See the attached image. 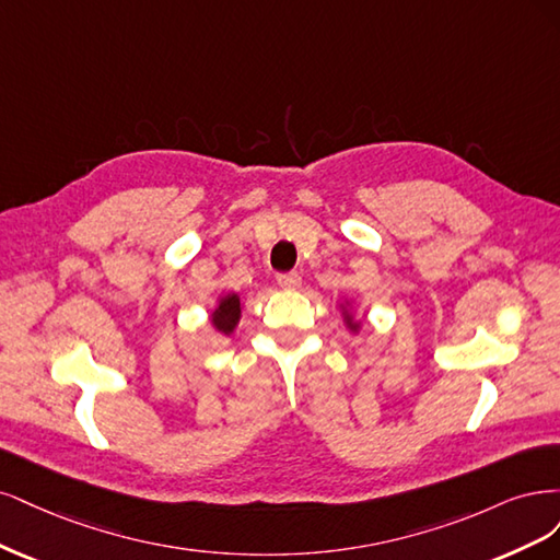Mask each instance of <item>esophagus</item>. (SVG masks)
Listing matches in <instances>:
<instances>
[{
  "label": "esophagus",
  "mask_w": 560,
  "mask_h": 560,
  "mask_svg": "<svg viewBox=\"0 0 560 560\" xmlns=\"http://www.w3.org/2000/svg\"><path fill=\"white\" fill-rule=\"evenodd\" d=\"M277 283L281 288H285V291H295V288H300V283H302V277L298 272H285V275L277 277Z\"/></svg>",
  "instance_id": "1"
}]
</instances>
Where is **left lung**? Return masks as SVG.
I'll return each instance as SVG.
<instances>
[{
    "label": "left lung",
    "mask_w": 560,
    "mask_h": 560,
    "mask_svg": "<svg viewBox=\"0 0 560 560\" xmlns=\"http://www.w3.org/2000/svg\"><path fill=\"white\" fill-rule=\"evenodd\" d=\"M345 320H347V328H349V330H353V332H355V330L360 328V323H358V320H353V316H351L347 310H345Z\"/></svg>",
    "instance_id": "8db88e82"
}]
</instances>
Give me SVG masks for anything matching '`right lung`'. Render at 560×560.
<instances>
[{
	"label": "right lung",
	"instance_id": "obj_1",
	"mask_svg": "<svg viewBox=\"0 0 560 560\" xmlns=\"http://www.w3.org/2000/svg\"><path fill=\"white\" fill-rule=\"evenodd\" d=\"M242 318V300L237 293H228L219 298V304L211 312V326L221 335H232Z\"/></svg>",
	"mask_w": 560,
	"mask_h": 560
}]
</instances>
